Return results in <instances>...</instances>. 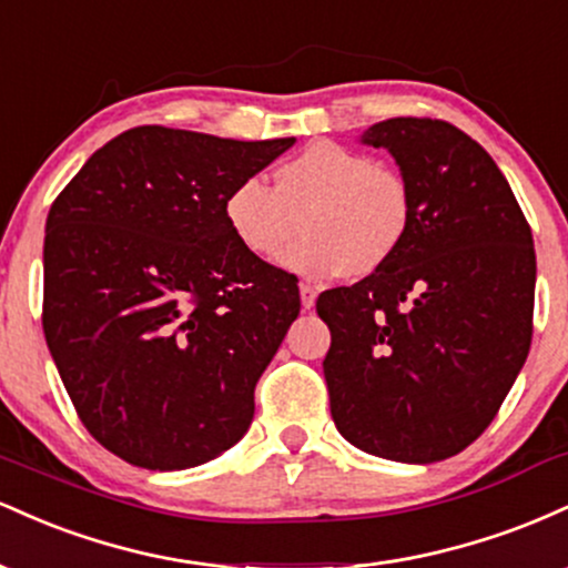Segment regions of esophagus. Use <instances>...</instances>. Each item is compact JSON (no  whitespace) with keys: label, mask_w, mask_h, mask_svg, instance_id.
Segmentation results:
<instances>
[{"label":"esophagus","mask_w":568,"mask_h":568,"mask_svg":"<svg viewBox=\"0 0 568 568\" xmlns=\"http://www.w3.org/2000/svg\"><path fill=\"white\" fill-rule=\"evenodd\" d=\"M298 293H302V306L304 310H312L315 306V298H317V291L312 288V285H298Z\"/></svg>","instance_id":"obj_1"}]
</instances>
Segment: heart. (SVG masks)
<instances>
[{"mask_svg":"<svg viewBox=\"0 0 568 568\" xmlns=\"http://www.w3.org/2000/svg\"><path fill=\"white\" fill-rule=\"evenodd\" d=\"M224 221L243 251L280 258L293 275L325 283L344 272L368 277L406 245L414 224L408 181L368 154L317 141L275 171V189L262 179L237 181L224 200Z\"/></svg>","mask_w":568,"mask_h":568,"instance_id":"b5f03b06","label":"heart"}]
</instances>
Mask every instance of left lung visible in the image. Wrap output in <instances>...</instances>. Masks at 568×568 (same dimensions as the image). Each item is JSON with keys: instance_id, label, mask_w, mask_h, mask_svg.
I'll return each mask as SVG.
<instances>
[{"instance_id": "obj_1", "label": "left lung", "mask_w": 568, "mask_h": 568, "mask_svg": "<svg viewBox=\"0 0 568 568\" xmlns=\"http://www.w3.org/2000/svg\"><path fill=\"white\" fill-rule=\"evenodd\" d=\"M414 200L384 270L325 291L331 416L361 452L429 465L491 425L531 347V230L497 162L459 128L395 116L363 130Z\"/></svg>"}]
</instances>
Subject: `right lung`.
I'll list each match as a JSON object with an SVG mask.
<instances>
[{"mask_svg": "<svg viewBox=\"0 0 568 568\" xmlns=\"http://www.w3.org/2000/svg\"><path fill=\"white\" fill-rule=\"evenodd\" d=\"M293 143L133 128L50 207L48 349L82 425L130 465H205L251 427L302 302L293 275L232 237L224 200Z\"/></svg>", "mask_w": 568, "mask_h": 568, "instance_id": "right-lung-1", "label": "right lung"}]
</instances>
